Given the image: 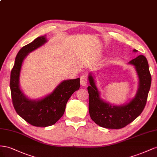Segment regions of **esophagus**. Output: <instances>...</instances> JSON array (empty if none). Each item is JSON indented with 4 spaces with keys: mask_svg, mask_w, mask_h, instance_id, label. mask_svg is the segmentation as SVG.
<instances>
[{
    "mask_svg": "<svg viewBox=\"0 0 157 157\" xmlns=\"http://www.w3.org/2000/svg\"><path fill=\"white\" fill-rule=\"evenodd\" d=\"M80 83L82 86H86L87 84V78L86 75H82L80 77Z\"/></svg>",
    "mask_w": 157,
    "mask_h": 157,
    "instance_id": "esophagus-1",
    "label": "esophagus"
}]
</instances>
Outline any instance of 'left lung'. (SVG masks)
Instances as JSON below:
<instances>
[{
  "mask_svg": "<svg viewBox=\"0 0 157 157\" xmlns=\"http://www.w3.org/2000/svg\"><path fill=\"white\" fill-rule=\"evenodd\" d=\"M137 51L136 49L133 50V52ZM128 64L135 66L139 78V87L134 98L123 105H113L101 99L93 76L91 73L89 74V114L93 122L101 127L122 128L137 118L145 108L151 84L148 62L144 56L140 55Z\"/></svg>",
  "mask_w": 157,
  "mask_h": 157,
  "instance_id": "left-lung-1",
  "label": "left lung"
}]
</instances>
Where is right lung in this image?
Returning a JSON list of instances; mask_svg holds the SVG:
<instances>
[{"label": "right lung", "instance_id": "right-lung-1", "mask_svg": "<svg viewBox=\"0 0 157 157\" xmlns=\"http://www.w3.org/2000/svg\"><path fill=\"white\" fill-rule=\"evenodd\" d=\"M47 41L46 36L39 37L22 47L15 59L10 74V90L12 103L20 116L34 126L47 127L55 124L63 116L66 105L71 95L80 87L79 78L62 82L51 94L39 100L27 97L20 87L22 63L28 54Z\"/></svg>", "mask_w": 157, "mask_h": 157}]
</instances>
